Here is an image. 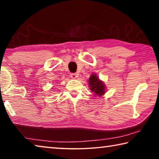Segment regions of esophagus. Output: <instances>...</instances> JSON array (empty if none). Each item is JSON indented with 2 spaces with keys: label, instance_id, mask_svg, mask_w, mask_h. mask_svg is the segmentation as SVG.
Returning a JSON list of instances; mask_svg holds the SVG:
<instances>
[{
  "label": "esophagus",
  "instance_id": "esophagus-1",
  "mask_svg": "<svg viewBox=\"0 0 159 159\" xmlns=\"http://www.w3.org/2000/svg\"><path fill=\"white\" fill-rule=\"evenodd\" d=\"M71 77V79H76V78L78 77V74H75V73H73V74H71V75H70Z\"/></svg>",
  "mask_w": 159,
  "mask_h": 159
}]
</instances>
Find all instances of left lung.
Instances as JSON below:
<instances>
[{"instance_id": "8db88e82", "label": "left lung", "mask_w": 159, "mask_h": 159, "mask_svg": "<svg viewBox=\"0 0 159 159\" xmlns=\"http://www.w3.org/2000/svg\"><path fill=\"white\" fill-rule=\"evenodd\" d=\"M90 90L95 93V95L102 96L105 93V85L104 83L99 79L95 74H93L90 76L89 79Z\"/></svg>"}]
</instances>
